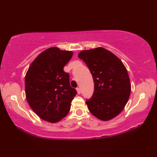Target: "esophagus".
<instances>
[{
    "instance_id": "34e87169",
    "label": "esophagus",
    "mask_w": 157,
    "mask_h": 157,
    "mask_svg": "<svg viewBox=\"0 0 157 157\" xmlns=\"http://www.w3.org/2000/svg\"><path fill=\"white\" fill-rule=\"evenodd\" d=\"M76 90H77V92H78V94H81V90H80V89H79V88H77Z\"/></svg>"
}]
</instances>
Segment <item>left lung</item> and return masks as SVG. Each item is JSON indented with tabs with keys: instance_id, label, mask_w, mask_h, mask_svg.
Masks as SVG:
<instances>
[{
	"instance_id": "8db88e82",
	"label": "left lung",
	"mask_w": 157,
	"mask_h": 157,
	"mask_svg": "<svg viewBox=\"0 0 157 157\" xmlns=\"http://www.w3.org/2000/svg\"><path fill=\"white\" fill-rule=\"evenodd\" d=\"M78 57L88 66L94 79V94L86 101L89 111L104 121L115 118L125 107L131 92L125 66L102 47L82 50Z\"/></svg>"
}]
</instances>
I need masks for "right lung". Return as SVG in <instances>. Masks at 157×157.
Here are the masks:
<instances>
[{"label":"right lung","mask_w":157,"mask_h":157,"mask_svg":"<svg viewBox=\"0 0 157 157\" xmlns=\"http://www.w3.org/2000/svg\"><path fill=\"white\" fill-rule=\"evenodd\" d=\"M72 51L52 47L40 53L31 63L25 78V96L39 118L55 123L67 115L77 94L71 86L69 74L63 67Z\"/></svg>","instance_id":"add662e5"}]
</instances>
